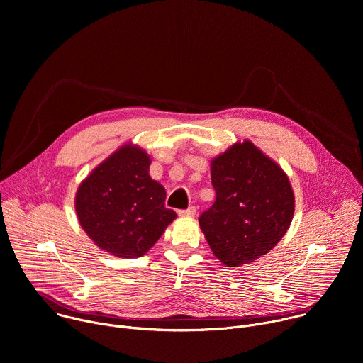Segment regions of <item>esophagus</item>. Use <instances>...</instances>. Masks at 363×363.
Here are the masks:
<instances>
[{"mask_svg": "<svg viewBox=\"0 0 363 363\" xmlns=\"http://www.w3.org/2000/svg\"><path fill=\"white\" fill-rule=\"evenodd\" d=\"M181 216H194L195 213H196V206H189L188 209H181L179 212H178Z\"/></svg>", "mask_w": 363, "mask_h": 363, "instance_id": "34e87169", "label": "esophagus"}]
</instances>
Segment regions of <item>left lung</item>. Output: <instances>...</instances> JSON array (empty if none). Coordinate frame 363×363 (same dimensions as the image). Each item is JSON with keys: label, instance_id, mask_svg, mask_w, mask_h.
Masks as SVG:
<instances>
[{"label": "left lung", "instance_id": "left-lung-1", "mask_svg": "<svg viewBox=\"0 0 363 363\" xmlns=\"http://www.w3.org/2000/svg\"><path fill=\"white\" fill-rule=\"evenodd\" d=\"M211 171L216 198L199 225L215 257L233 268L268 254L294 216L285 172L250 141L216 157Z\"/></svg>", "mask_w": 363, "mask_h": 363}]
</instances>
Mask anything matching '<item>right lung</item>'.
<instances>
[{
	"instance_id": "obj_1",
	"label": "right lung",
	"mask_w": 363,
	"mask_h": 363,
	"mask_svg": "<svg viewBox=\"0 0 363 363\" xmlns=\"http://www.w3.org/2000/svg\"><path fill=\"white\" fill-rule=\"evenodd\" d=\"M150 157L137 147L118 150L81 184L75 209L81 226L104 251L121 258L148 252L177 218L165 189L148 175Z\"/></svg>"
}]
</instances>
